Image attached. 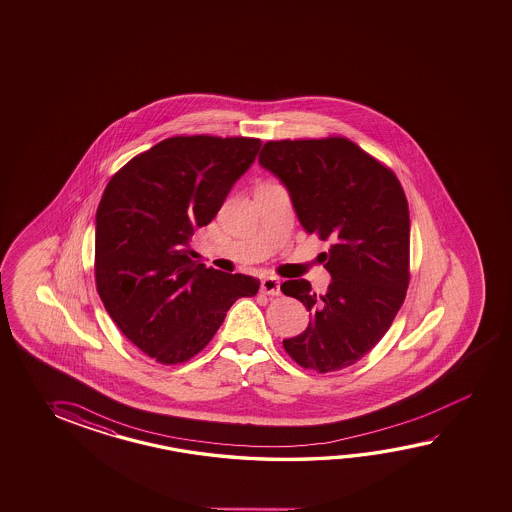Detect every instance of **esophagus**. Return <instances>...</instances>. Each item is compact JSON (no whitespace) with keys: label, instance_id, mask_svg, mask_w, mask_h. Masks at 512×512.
I'll use <instances>...</instances> for the list:
<instances>
[{"label":"esophagus","instance_id":"esophagus-1","mask_svg":"<svg viewBox=\"0 0 512 512\" xmlns=\"http://www.w3.org/2000/svg\"><path fill=\"white\" fill-rule=\"evenodd\" d=\"M261 292L269 294V296H278L280 294V280L267 276L261 280Z\"/></svg>","mask_w":512,"mask_h":512}]
</instances>
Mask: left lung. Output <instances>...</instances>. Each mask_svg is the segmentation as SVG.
<instances>
[{
    "label": "left lung",
    "mask_w": 512,
    "mask_h": 512,
    "mask_svg": "<svg viewBox=\"0 0 512 512\" xmlns=\"http://www.w3.org/2000/svg\"><path fill=\"white\" fill-rule=\"evenodd\" d=\"M260 163L291 194L303 229L331 249L325 294L307 280L281 283L314 318L283 349L303 369L340 371L360 361L389 331L411 280V221L396 174L343 136L267 141Z\"/></svg>",
    "instance_id": "obj_1"
}]
</instances>
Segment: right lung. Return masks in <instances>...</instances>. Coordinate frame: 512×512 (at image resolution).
<instances>
[{"label": "right lung", "mask_w": 512, "mask_h": 512, "mask_svg": "<svg viewBox=\"0 0 512 512\" xmlns=\"http://www.w3.org/2000/svg\"><path fill=\"white\" fill-rule=\"evenodd\" d=\"M260 145L245 136H172L125 163L103 191L96 289L125 338L161 365L194 358L232 303L260 289L252 276L189 258L192 234L214 220Z\"/></svg>", "instance_id": "right-lung-1"}]
</instances>
